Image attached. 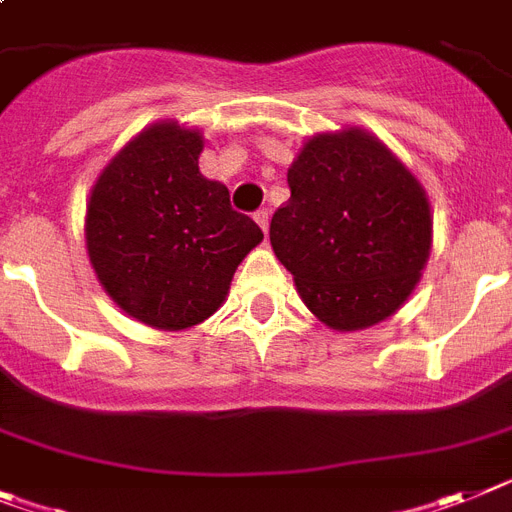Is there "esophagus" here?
Returning <instances> with one entry per match:
<instances>
[{"mask_svg":"<svg viewBox=\"0 0 512 512\" xmlns=\"http://www.w3.org/2000/svg\"><path fill=\"white\" fill-rule=\"evenodd\" d=\"M253 217H256V222H259V225H261V230H264V233H266V230H269V217H272V212H269V209H259V212H256V214H253Z\"/></svg>","mask_w":512,"mask_h":512,"instance_id":"34e87169","label":"esophagus"}]
</instances>
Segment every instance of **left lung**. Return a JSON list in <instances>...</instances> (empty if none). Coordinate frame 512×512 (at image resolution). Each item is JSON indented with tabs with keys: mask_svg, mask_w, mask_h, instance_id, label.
Segmentation results:
<instances>
[{
	"mask_svg": "<svg viewBox=\"0 0 512 512\" xmlns=\"http://www.w3.org/2000/svg\"><path fill=\"white\" fill-rule=\"evenodd\" d=\"M290 202L269 225L277 259L326 326L355 331L404 305L432 243L417 178L360 129L318 134L287 170Z\"/></svg>",
	"mask_w": 512,
	"mask_h": 512,
	"instance_id": "left-lung-1",
	"label": "left lung"
}]
</instances>
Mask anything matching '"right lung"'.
Instances as JSON below:
<instances>
[{
  "label": "right lung",
  "mask_w": 512,
  "mask_h": 512,
  "mask_svg": "<svg viewBox=\"0 0 512 512\" xmlns=\"http://www.w3.org/2000/svg\"><path fill=\"white\" fill-rule=\"evenodd\" d=\"M199 155V131L150 126L108 163L87 204V253L100 285L155 329L212 316L264 238L225 186L199 173Z\"/></svg>",
  "instance_id": "add662e5"
}]
</instances>
